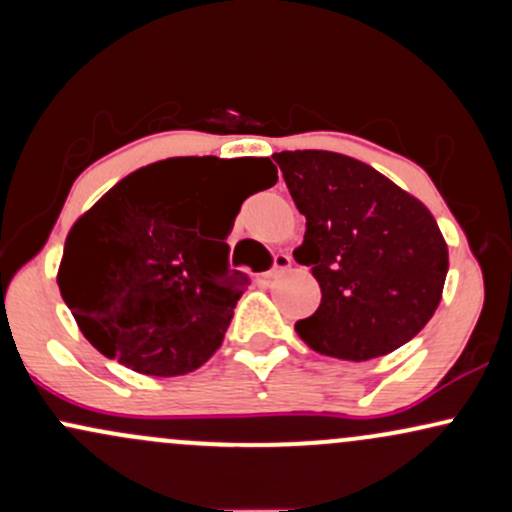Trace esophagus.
Wrapping results in <instances>:
<instances>
[{
  "instance_id": "34e87169",
  "label": "esophagus",
  "mask_w": 512,
  "mask_h": 512,
  "mask_svg": "<svg viewBox=\"0 0 512 512\" xmlns=\"http://www.w3.org/2000/svg\"><path fill=\"white\" fill-rule=\"evenodd\" d=\"M289 267H291V257L286 255V252H276L274 264H272V269H269V272H267V276H269V279H274L276 274L286 272V269H289Z\"/></svg>"
}]
</instances>
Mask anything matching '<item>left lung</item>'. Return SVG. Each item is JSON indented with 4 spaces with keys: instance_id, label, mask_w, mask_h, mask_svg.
<instances>
[{
    "instance_id": "8db88e82",
    "label": "left lung",
    "mask_w": 512,
    "mask_h": 512,
    "mask_svg": "<svg viewBox=\"0 0 512 512\" xmlns=\"http://www.w3.org/2000/svg\"><path fill=\"white\" fill-rule=\"evenodd\" d=\"M305 216L296 262L310 267L320 308L296 322L317 354L368 361L414 339L436 313L448 245L436 219L378 170L332 151L274 154Z\"/></svg>"
}]
</instances>
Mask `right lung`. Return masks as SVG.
<instances>
[{
	"instance_id": "right-lung-1",
	"label": "right lung",
	"mask_w": 512,
	"mask_h": 512,
	"mask_svg": "<svg viewBox=\"0 0 512 512\" xmlns=\"http://www.w3.org/2000/svg\"><path fill=\"white\" fill-rule=\"evenodd\" d=\"M168 158L134 170L74 223L57 284L84 337L144 375L173 378L207 363L248 289L228 267L240 204L276 182L269 158ZM253 190L236 198L232 187ZM212 223L203 226V209Z\"/></svg>"
}]
</instances>
